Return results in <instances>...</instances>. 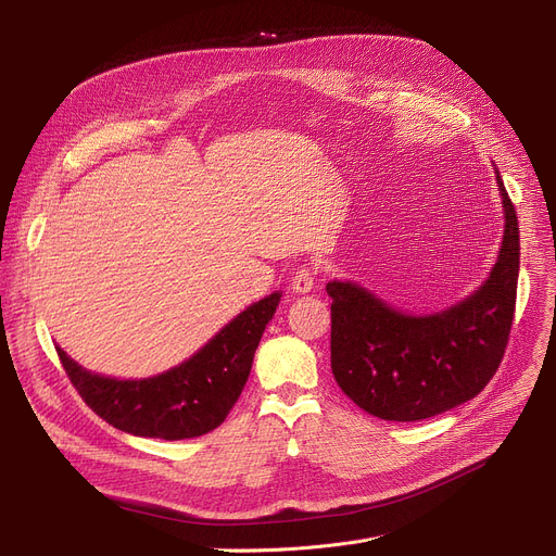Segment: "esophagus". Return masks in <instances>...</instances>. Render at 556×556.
Returning a JSON list of instances; mask_svg holds the SVG:
<instances>
[{
	"mask_svg": "<svg viewBox=\"0 0 556 556\" xmlns=\"http://www.w3.org/2000/svg\"><path fill=\"white\" fill-rule=\"evenodd\" d=\"M315 277H317V270H315V268L302 266V268L293 275V279H290V288H293V293H300V295L311 293L313 286H315Z\"/></svg>",
	"mask_w": 556,
	"mask_h": 556,
	"instance_id": "34e87169",
	"label": "esophagus"
}]
</instances>
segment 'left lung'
I'll return each instance as SVG.
<instances>
[{"label": "left lung", "instance_id": "1", "mask_svg": "<svg viewBox=\"0 0 556 556\" xmlns=\"http://www.w3.org/2000/svg\"><path fill=\"white\" fill-rule=\"evenodd\" d=\"M505 233L473 295L434 315H405L352 281H329L331 369L340 390L386 421H419L478 396L498 369L516 308L518 218L501 173Z\"/></svg>", "mask_w": 556, "mask_h": 556}]
</instances>
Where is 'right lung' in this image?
Listing matches in <instances>:
<instances>
[{"instance_id":"1","label":"right lung","mask_w":556,"mask_h":556,"mask_svg":"<svg viewBox=\"0 0 556 556\" xmlns=\"http://www.w3.org/2000/svg\"><path fill=\"white\" fill-rule=\"evenodd\" d=\"M279 300L281 293H273L248 306L189 361L141 381L92 374L61 346L55 352L83 401L110 426L137 437L189 440L218 428L239 401Z\"/></svg>"}]
</instances>
